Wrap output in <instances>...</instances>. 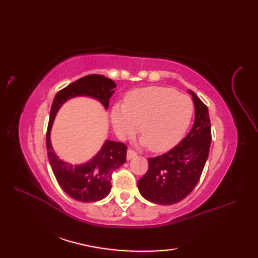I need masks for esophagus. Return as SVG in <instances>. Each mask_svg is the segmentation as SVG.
I'll return each instance as SVG.
<instances>
[{
  "label": "esophagus",
  "mask_w": 258,
  "mask_h": 258,
  "mask_svg": "<svg viewBox=\"0 0 258 258\" xmlns=\"http://www.w3.org/2000/svg\"><path fill=\"white\" fill-rule=\"evenodd\" d=\"M136 155H138V153H136V152L133 151V150L128 149V150H127V154H126V158H127V160H132V158L135 157Z\"/></svg>",
  "instance_id": "1"
}]
</instances>
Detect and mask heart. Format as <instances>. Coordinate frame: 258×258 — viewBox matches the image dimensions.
Returning <instances> with one entry per match:
<instances>
[{
    "mask_svg": "<svg viewBox=\"0 0 258 258\" xmlns=\"http://www.w3.org/2000/svg\"><path fill=\"white\" fill-rule=\"evenodd\" d=\"M194 112L193 101L169 87L151 86L131 91L124 105L112 111V124L120 138L140 135L153 152L172 149L188 128Z\"/></svg>",
    "mask_w": 258,
    "mask_h": 258,
    "instance_id": "1",
    "label": "heart"
}]
</instances>
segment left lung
Here are the masks:
<instances>
[{"label": "left lung", "mask_w": 258, "mask_h": 258, "mask_svg": "<svg viewBox=\"0 0 258 258\" xmlns=\"http://www.w3.org/2000/svg\"><path fill=\"white\" fill-rule=\"evenodd\" d=\"M195 122L189 133L162 155L149 158V169L138 186L141 195L155 204L172 205L184 200L199 183L210 153L211 119L207 106L193 91Z\"/></svg>", "instance_id": "8db88e82"}]
</instances>
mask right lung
Returning <instances> with one entry per match:
<instances>
[{
    "instance_id": "right-lung-1",
    "label": "right lung",
    "mask_w": 258,
    "mask_h": 258,
    "mask_svg": "<svg viewBox=\"0 0 258 258\" xmlns=\"http://www.w3.org/2000/svg\"><path fill=\"white\" fill-rule=\"evenodd\" d=\"M116 85L111 79L103 75L90 74L73 82L57 92L52 103L50 119L46 132V150L48 161L57 183L72 199L91 203L106 197L111 190L112 174L126 162L127 146L120 142L106 141L97 155L84 165L73 166L55 155L51 145L50 132L58 108L69 98L80 95L91 96L100 101L105 108Z\"/></svg>"
}]
</instances>
